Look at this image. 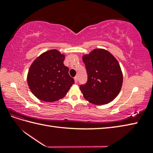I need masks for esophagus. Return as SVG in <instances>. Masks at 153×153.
Wrapping results in <instances>:
<instances>
[{
    "instance_id": "obj_1",
    "label": "esophagus",
    "mask_w": 153,
    "mask_h": 153,
    "mask_svg": "<svg viewBox=\"0 0 153 153\" xmlns=\"http://www.w3.org/2000/svg\"><path fill=\"white\" fill-rule=\"evenodd\" d=\"M74 81H75V83H77V81H78V77L76 76L74 77Z\"/></svg>"
}]
</instances>
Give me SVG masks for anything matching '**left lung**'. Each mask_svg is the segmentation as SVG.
Instances as JSON below:
<instances>
[{"instance_id":"obj_1","label":"left lung","mask_w":153,"mask_h":153,"mask_svg":"<svg viewBox=\"0 0 153 153\" xmlns=\"http://www.w3.org/2000/svg\"><path fill=\"white\" fill-rule=\"evenodd\" d=\"M87 82L80 85L87 100L97 105L108 104L118 96L123 75L118 60L108 51L96 48L83 56Z\"/></svg>"}]
</instances>
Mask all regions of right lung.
I'll use <instances>...</instances> for the list:
<instances>
[{
	"label": "right lung",
	"mask_w": 153,
	"mask_h": 153,
	"mask_svg": "<svg viewBox=\"0 0 153 153\" xmlns=\"http://www.w3.org/2000/svg\"><path fill=\"white\" fill-rule=\"evenodd\" d=\"M65 56L56 49L48 51L35 59L27 74V84L32 93L41 100L54 102L66 95L74 83L64 66Z\"/></svg>",
	"instance_id": "add662e5"
}]
</instances>
